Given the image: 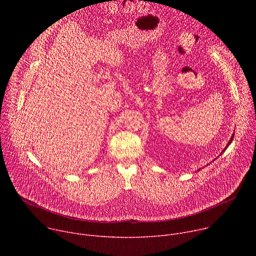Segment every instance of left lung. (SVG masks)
<instances>
[{"mask_svg": "<svg viewBox=\"0 0 256 256\" xmlns=\"http://www.w3.org/2000/svg\"><path fill=\"white\" fill-rule=\"evenodd\" d=\"M233 138H234V134L231 136V138H230V140H229V142H228V144H227V147H228V146L231 144V142L233 140ZM227 147H226V148H227ZM224 151H225V150H224ZM224 151H223V152H224Z\"/></svg>", "mask_w": 256, "mask_h": 256, "instance_id": "8db88e82", "label": "left lung"}]
</instances>
